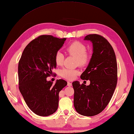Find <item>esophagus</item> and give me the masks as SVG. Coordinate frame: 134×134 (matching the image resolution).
I'll return each mask as SVG.
<instances>
[{"mask_svg":"<svg viewBox=\"0 0 134 134\" xmlns=\"http://www.w3.org/2000/svg\"><path fill=\"white\" fill-rule=\"evenodd\" d=\"M67 86H69V87H70V86H72V83H70V82H67Z\"/></svg>","mask_w":134,"mask_h":134,"instance_id":"34e87169","label":"esophagus"}]
</instances>
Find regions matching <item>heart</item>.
I'll return each mask as SVG.
<instances>
[{
  "label": "heart",
  "mask_w": 134,
  "mask_h": 134,
  "mask_svg": "<svg viewBox=\"0 0 134 134\" xmlns=\"http://www.w3.org/2000/svg\"><path fill=\"white\" fill-rule=\"evenodd\" d=\"M66 51L70 55H74L76 57V63L80 66H86L89 63L90 55L86 52L87 47L83 43L79 41L71 43L66 47ZM55 61L58 66H62L63 64L64 55L61 51H59L56 53ZM80 72V71L77 69L63 68L60 71V75L63 78L67 80H72Z\"/></svg>",
  "instance_id": "b5f03b06"
}]
</instances>
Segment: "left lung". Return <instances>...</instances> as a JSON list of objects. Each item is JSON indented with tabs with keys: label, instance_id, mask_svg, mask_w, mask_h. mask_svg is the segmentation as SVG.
Listing matches in <instances>:
<instances>
[{
	"label": "left lung",
	"instance_id": "left-lung-1",
	"mask_svg": "<svg viewBox=\"0 0 134 134\" xmlns=\"http://www.w3.org/2000/svg\"><path fill=\"white\" fill-rule=\"evenodd\" d=\"M85 40L92 43L93 54L80 78L90 80V85L72 82L74 104L79 114L92 116L100 113L109 103L116 86L118 67L114 49L106 39L90 34Z\"/></svg>",
	"mask_w": 134,
	"mask_h": 134
}]
</instances>
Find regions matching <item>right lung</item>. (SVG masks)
<instances>
[{
  "mask_svg": "<svg viewBox=\"0 0 134 134\" xmlns=\"http://www.w3.org/2000/svg\"><path fill=\"white\" fill-rule=\"evenodd\" d=\"M66 40L40 35L27 44L19 62V88L28 107L38 115L55 113L59 93L67 85L63 79L57 80L54 85L46 79L57 67L55 56Z\"/></svg>",
  "mask_w": 134,
  "mask_h": 134,
  "instance_id": "add662e5",
  "label": "right lung"
}]
</instances>
